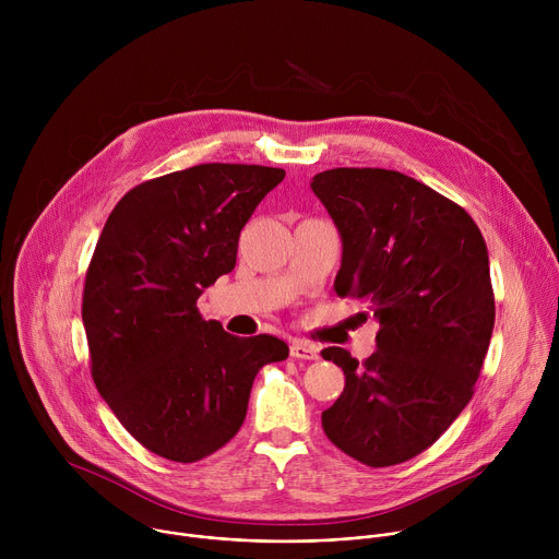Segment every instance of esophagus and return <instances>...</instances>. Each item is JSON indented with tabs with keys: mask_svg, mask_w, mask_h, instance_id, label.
Segmentation results:
<instances>
[{
	"mask_svg": "<svg viewBox=\"0 0 559 559\" xmlns=\"http://www.w3.org/2000/svg\"><path fill=\"white\" fill-rule=\"evenodd\" d=\"M289 354L296 360H316L318 358V349L311 347L307 341H292Z\"/></svg>",
	"mask_w": 559,
	"mask_h": 559,
	"instance_id": "34e87169",
	"label": "esophagus"
}]
</instances>
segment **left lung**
<instances>
[{"label":"left lung","mask_w":559,"mask_h":559,"mask_svg":"<svg viewBox=\"0 0 559 559\" xmlns=\"http://www.w3.org/2000/svg\"><path fill=\"white\" fill-rule=\"evenodd\" d=\"M311 190L343 238L336 294L380 323L362 362L321 352L345 371L325 436L367 466L407 462L451 427L483 371L496 323L487 243L464 207L403 173L334 168Z\"/></svg>","instance_id":"8db88e82"}]
</instances>
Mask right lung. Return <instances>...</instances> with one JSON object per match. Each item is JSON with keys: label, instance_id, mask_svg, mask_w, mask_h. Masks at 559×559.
I'll list each match as a JSON object with an SVG mask.
<instances>
[{"label": "right lung", "instance_id": "right-lung-1", "mask_svg": "<svg viewBox=\"0 0 559 559\" xmlns=\"http://www.w3.org/2000/svg\"><path fill=\"white\" fill-rule=\"evenodd\" d=\"M285 170L201 164L132 188L91 259L82 318L91 373L126 431L173 462H197L241 429L257 373L289 356L267 334L203 321L199 296L236 265L238 236Z\"/></svg>", "mask_w": 559, "mask_h": 559}]
</instances>
